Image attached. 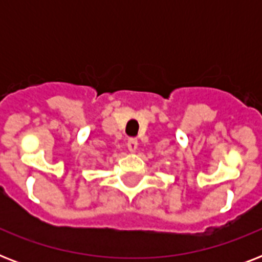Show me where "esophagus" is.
Masks as SVG:
<instances>
[{"instance_id": "obj_1", "label": "esophagus", "mask_w": 262, "mask_h": 262, "mask_svg": "<svg viewBox=\"0 0 262 262\" xmlns=\"http://www.w3.org/2000/svg\"><path fill=\"white\" fill-rule=\"evenodd\" d=\"M137 147H139V141H137V140H136V139L127 140V149H129V151L136 152Z\"/></svg>"}]
</instances>
